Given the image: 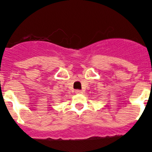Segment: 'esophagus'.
Masks as SVG:
<instances>
[{"instance_id": "esophagus-1", "label": "esophagus", "mask_w": 152, "mask_h": 152, "mask_svg": "<svg viewBox=\"0 0 152 152\" xmlns=\"http://www.w3.org/2000/svg\"><path fill=\"white\" fill-rule=\"evenodd\" d=\"M75 93L76 94H83V91H81V90H76L75 91Z\"/></svg>"}]
</instances>
